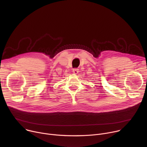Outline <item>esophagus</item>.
Returning a JSON list of instances; mask_svg holds the SVG:
<instances>
[{
	"label": "esophagus",
	"instance_id": "1",
	"mask_svg": "<svg viewBox=\"0 0 147 147\" xmlns=\"http://www.w3.org/2000/svg\"><path fill=\"white\" fill-rule=\"evenodd\" d=\"M78 72H79V70H78V69H74L73 70V74H77Z\"/></svg>",
	"mask_w": 147,
	"mask_h": 147
}]
</instances>
